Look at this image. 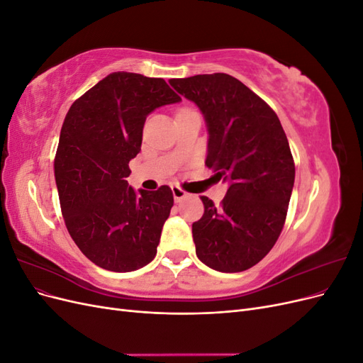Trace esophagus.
Masks as SVG:
<instances>
[{"mask_svg": "<svg viewBox=\"0 0 363 363\" xmlns=\"http://www.w3.org/2000/svg\"><path fill=\"white\" fill-rule=\"evenodd\" d=\"M171 191H172V195H174V200L177 201V203H180L183 199H186V196H188V192L183 191L180 186H172Z\"/></svg>", "mask_w": 363, "mask_h": 363, "instance_id": "34e87169", "label": "esophagus"}]
</instances>
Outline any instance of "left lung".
<instances>
[{
  "instance_id": "left-lung-1",
  "label": "left lung",
  "mask_w": 363,
  "mask_h": 363,
  "mask_svg": "<svg viewBox=\"0 0 363 363\" xmlns=\"http://www.w3.org/2000/svg\"><path fill=\"white\" fill-rule=\"evenodd\" d=\"M169 84L204 115L206 164L228 183L221 206L201 196L204 215L192 224L196 256L216 271H245L271 251L286 219L295 180L288 138L276 112L232 75Z\"/></svg>"
}]
</instances>
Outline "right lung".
Masks as SVG:
<instances>
[{
    "label": "right lung",
    "mask_w": 363,
    "mask_h": 363,
    "mask_svg": "<svg viewBox=\"0 0 363 363\" xmlns=\"http://www.w3.org/2000/svg\"><path fill=\"white\" fill-rule=\"evenodd\" d=\"M179 101L163 79L112 72L75 100L65 118L54 159L62 215L77 247L107 271H135L156 256L172 191L160 186L136 192L125 179L147 116Z\"/></svg>",
    "instance_id": "right-lung-1"
}]
</instances>
